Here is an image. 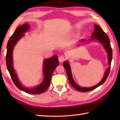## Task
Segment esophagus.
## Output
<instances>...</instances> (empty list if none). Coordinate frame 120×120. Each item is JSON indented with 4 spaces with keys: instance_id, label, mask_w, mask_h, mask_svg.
Wrapping results in <instances>:
<instances>
[{
    "instance_id": "1",
    "label": "esophagus",
    "mask_w": 120,
    "mask_h": 120,
    "mask_svg": "<svg viewBox=\"0 0 120 120\" xmlns=\"http://www.w3.org/2000/svg\"><path fill=\"white\" fill-rule=\"evenodd\" d=\"M59 61L60 62H63L65 60V57L64 56H61L58 58Z\"/></svg>"
}]
</instances>
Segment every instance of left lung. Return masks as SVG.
<instances>
[{
    "label": "left lung",
    "instance_id": "8db88e82",
    "mask_svg": "<svg viewBox=\"0 0 120 120\" xmlns=\"http://www.w3.org/2000/svg\"><path fill=\"white\" fill-rule=\"evenodd\" d=\"M94 27L95 28H94V32L91 35V38L89 40H88V41H98L101 43L103 45L104 48H105L107 52L108 53V59L109 67H108L107 69L103 79L101 80L98 85H96L93 86H92L91 88L81 87V86H79L78 85H77L74 81V80L72 77V72H71L70 66L68 61H65L63 63V65L65 68L66 72H67L68 80H69V82L71 83V85L74 88L80 92H88L93 90L94 89L98 88L99 86L102 85L103 83H104V82H105L106 80L107 79V78L109 72H110L111 60L112 58V50L110 40H109V38L108 37L107 34L103 31L102 29L101 28V27L98 26V25H94ZM80 41L83 42L85 41V40L82 39Z\"/></svg>",
    "mask_w": 120,
    "mask_h": 120
}]
</instances>
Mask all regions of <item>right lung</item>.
<instances>
[{
	"mask_svg": "<svg viewBox=\"0 0 120 120\" xmlns=\"http://www.w3.org/2000/svg\"><path fill=\"white\" fill-rule=\"evenodd\" d=\"M29 28V25L27 23L18 27L15 30L13 34L10 37L8 42L7 47L6 64L7 69L9 71L13 81L15 85L19 90L29 94H39L44 92L49 87L52 73L56 68L59 65V61L57 56H54L52 58L44 60V62L43 63V71L44 76V80L38 86H35L34 88H28L25 87L21 85L13 66L12 52L15 45H16L18 41L22 36H24V33L26 32Z\"/></svg>",
	"mask_w": 120,
	"mask_h": 120,
	"instance_id": "right-lung-1",
	"label": "right lung"
}]
</instances>
